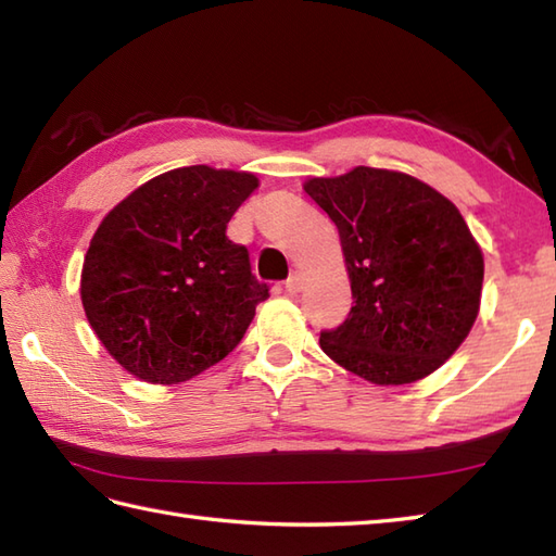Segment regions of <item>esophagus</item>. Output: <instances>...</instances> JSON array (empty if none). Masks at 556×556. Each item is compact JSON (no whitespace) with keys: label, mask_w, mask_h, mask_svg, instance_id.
I'll return each mask as SVG.
<instances>
[{"label":"esophagus","mask_w":556,"mask_h":556,"mask_svg":"<svg viewBox=\"0 0 556 556\" xmlns=\"http://www.w3.org/2000/svg\"><path fill=\"white\" fill-rule=\"evenodd\" d=\"M285 289H287V293H299L301 289H303V277L299 275V271H293V275L287 279V285H285Z\"/></svg>","instance_id":"obj_1"}]
</instances>
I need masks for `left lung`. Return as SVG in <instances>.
<instances>
[{"instance_id": "1", "label": "left lung", "mask_w": 556, "mask_h": 556, "mask_svg": "<svg viewBox=\"0 0 556 556\" xmlns=\"http://www.w3.org/2000/svg\"><path fill=\"white\" fill-rule=\"evenodd\" d=\"M337 224L353 305L320 346L372 384H408L464 344L485 263L452 200L408 174L356 167L305 181Z\"/></svg>"}]
</instances>
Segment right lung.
I'll return each instance as SVG.
<instances>
[{"label":"right lung","instance_id":"1","mask_svg":"<svg viewBox=\"0 0 556 556\" xmlns=\"http://www.w3.org/2000/svg\"><path fill=\"white\" fill-rule=\"evenodd\" d=\"M257 188L248 172L172 169L124 198L86 253L80 301L110 356L140 380L179 384L239 346L269 287L227 224Z\"/></svg>","mask_w":556,"mask_h":556}]
</instances>
